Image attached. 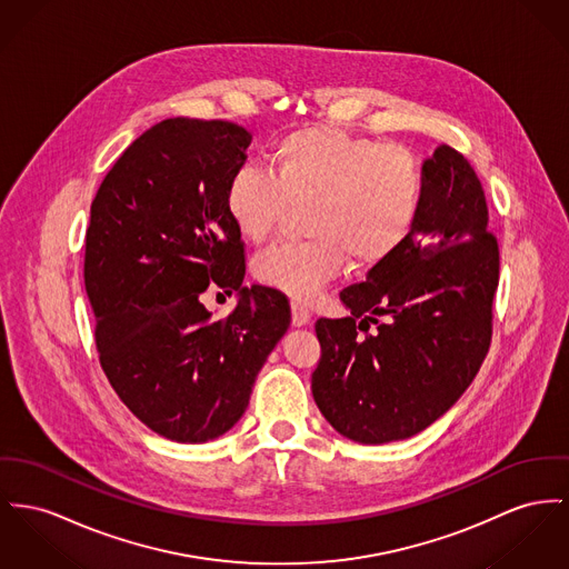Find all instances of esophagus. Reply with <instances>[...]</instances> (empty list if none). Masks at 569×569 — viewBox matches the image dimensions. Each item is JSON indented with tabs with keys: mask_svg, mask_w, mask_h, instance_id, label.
Listing matches in <instances>:
<instances>
[{
	"mask_svg": "<svg viewBox=\"0 0 569 569\" xmlns=\"http://www.w3.org/2000/svg\"><path fill=\"white\" fill-rule=\"evenodd\" d=\"M310 310L300 302L291 303V319H293V326L296 328H302V326H308L310 323Z\"/></svg>",
	"mask_w": 569,
	"mask_h": 569,
	"instance_id": "esophagus-1",
	"label": "esophagus"
}]
</instances>
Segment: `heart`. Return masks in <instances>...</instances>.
I'll return each instance as SVG.
<instances>
[{"mask_svg":"<svg viewBox=\"0 0 569 569\" xmlns=\"http://www.w3.org/2000/svg\"><path fill=\"white\" fill-rule=\"evenodd\" d=\"M269 168H237L224 188V213L250 243L263 241L289 207L303 211L300 243L263 250L254 278L298 302H312L349 261L373 269L417 227L425 174L406 147L381 144L335 127H303L282 136Z\"/></svg>","mask_w":569,"mask_h":569,"instance_id":"obj_1","label":"heart"}]
</instances>
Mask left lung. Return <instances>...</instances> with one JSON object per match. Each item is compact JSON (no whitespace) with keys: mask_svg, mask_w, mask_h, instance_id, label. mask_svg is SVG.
I'll list each match as a JSON object with an SVG mask.
<instances>
[{"mask_svg":"<svg viewBox=\"0 0 569 569\" xmlns=\"http://www.w3.org/2000/svg\"><path fill=\"white\" fill-rule=\"evenodd\" d=\"M422 174L408 241L365 282L342 289L349 317L315 323V403L360 445L412 438L449 412L492 341L500 263L481 181L447 144L422 161Z\"/></svg>","mask_w":569,"mask_h":569,"instance_id":"8db88e82","label":"left lung"}]
</instances>
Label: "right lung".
Segmentation results:
<instances>
[{"label": "right lung", "instance_id": "right-lung-1", "mask_svg": "<svg viewBox=\"0 0 569 569\" xmlns=\"http://www.w3.org/2000/svg\"><path fill=\"white\" fill-rule=\"evenodd\" d=\"M250 142L227 120H161L118 157L90 207L83 280L101 367L120 401L172 442L227 433L291 323L276 289L243 287V241L224 213ZM209 283L238 291L224 320L199 302Z\"/></svg>", "mask_w": 569, "mask_h": 569}]
</instances>
